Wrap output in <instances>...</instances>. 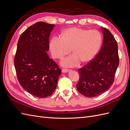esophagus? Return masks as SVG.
Returning <instances> with one entry per match:
<instances>
[{
    "label": "esophagus",
    "instance_id": "obj_1",
    "mask_svg": "<svg viewBox=\"0 0 130 130\" xmlns=\"http://www.w3.org/2000/svg\"><path fill=\"white\" fill-rule=\"evenodd\" d=\"M69 71H70V70L68 69H64L63 68V69H62V72L63 73H67V72H68Z\"/></svg>",
    "mask_w": 130,
    "mask_h": 130
}]
</instances>
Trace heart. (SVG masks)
<instances>
[{"label":"heart","instance_id":"1","mask_svg":"<svg viewBox=\"0 0 130 130\" xmlns=\"http://www.w3.org/2000/svg\"><path fill=\"white\" fill-rule=\"evenodd\" d=\"M102 43L101 34L96 30L72 27L63 30L61 37H54L49 46L53 56L61 59L70 53L73 55L61 62L66 67H75L88 63L95 57Z\"/></svg>","mask_w":130,"mask_h":130}]
</instances>
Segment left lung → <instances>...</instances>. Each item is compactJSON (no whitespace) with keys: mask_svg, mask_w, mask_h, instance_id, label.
Returning a JSON list of instances; mask_svg holds the SVG:
<instances>
[{"mask_svg":"<svg viewBox=\"0 0 130 130\" xmlns=\"http://www.w3.org/2000/svg\"><path fill=\"white\" fill-rule=\"evenodd\" d=\"M104 41L101 48L93 60L78 69L77 90L82 95L93 98L101 95L111 87L119 64L118 44L111 32L102 28Z\"/></svg>","mask_w":130,"mask_h":130,"instance_id":"1","label":"left lung"}]
</instances>
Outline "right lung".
<instances>
[{"label":"right lung","mask_w":130,"mask_h":130,"mask_svg":"<svg viewBox=\"0 0 130 130\" xmlns=\"http://www.w3.org/2000/svg\"><path fill=\"white\" fill-rule=\"evenodd\" d=\"M54 24L38 22L30 26L19 37L14 64L22 87L40 98L50 96L57 86L61 69L46 52Z\"/></svg>","instance_id":"right-lung-1"}]
</instances>
